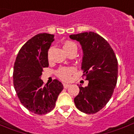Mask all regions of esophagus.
Instances as JSON below:
<instances>
[{
  "instance_id": "1",
  "label": "esophagus",
  "mask_w": 134,
  "mask_h": 134,
  "mask_svg": "<svg viewBox=\"0 0 134 134\" xmlns=\"http://www.w3.org/2000/svg\"><path fill=\"white\" fill-rule=\"evenodd\" d=\"M63 86L65 88H69L70 86V84H67V83H64L63 84Z\"/></svg>"
}]
</instances>
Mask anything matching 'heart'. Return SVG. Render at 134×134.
Instances as JSON below:
<instances>
[{"mask_svg": "<svg viewBox=\"0 0 134 134\" xmlns=\"http://www.w3.org/2000/svg\"><path fill=\"white\" fill-rule=\"evenodd\" d=\"M63 49L66 52V53H68L69 52L72 51H77V46L74 43L71 41H66L63 45ZM50 58V51L48 52V58ZM75 72V69L71 67H62L56 71V75L58 78L61 80L67 81L71 78V74Z\"/></svg>", "mask_w": 134, "mask_h": 134, "instance_id": "1", "label": "heart"}]
</instances>
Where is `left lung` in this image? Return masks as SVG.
Wrapping results in <instances>:
<instances>
[{
	"mask_svg": "<svg viewBox=\"0 0 134 134\" xmlns=\"http://www.w3.org/2000/svg\"><path fill=\"white\" fill-rule=\"evenodd\" d=\"M80 43L83 55L81 69L88 86H79L74 104L81 112L95 114L111 98L117 81L118 62L115 52L104 38L89 31L69 36Z\"/></svg>",
	"mask_w": 134,
	"mask_h": 134,
	"instance_id": "1",
	"label": "left lung"
}]
</instances>
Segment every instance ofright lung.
<instances>
[{
	"label": "right lung",
	"mask_w": 134,
	"mask_h": 134,
	"mask_svg": "<svg viewBox=\"0 0 134 134\" xmlns=\"http://www.w3.org/2000/svg\"><path fill=\"white\" fill-rule=\"evenodd\" d=\"M54 36L38 34L23 45L14 64L13 84L21 103L36 115L53 110L58 96L63 90L57 79L50 84L41 80L43 69L48 67V51Z\"/></svg>",
	"instance_id": "1"
}]
</instances>
